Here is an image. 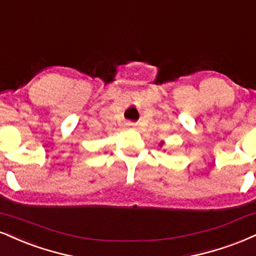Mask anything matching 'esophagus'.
I'll return each instance as SVG.
<instances>
[{"instance_id": "esophagus-1", "label": "esophagus", "mask_w": 256, "mask_h": 256, "mask_svg": "<svg viewBox=\"0 0 256 256\" xmlns=\"http://www.w3.org/2000/svg\"><path fill=\"white\" fill-rule=\"evenodd\" d=\"M126 125H128V128H134V126H136L137 124H136V122H128V124H126Z\"/></svg>"}]
</instances>
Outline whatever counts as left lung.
<instances>
[{"label": "left lung", "mask_w": 256, "mask_h": 256, "mask_svg": "<svg viewBox=\"0 0 256 256\" xmlns=\"http://www.w3.org/2000/svg\"><path fill=\"white\" fill-rule=\"evenodd\" d=\"M163 144H164V142H163V140H162V142H161V143H160V144H158V146H163Z\"/></svg>", "instance_id": "left-lung-1"}]
</instances>
